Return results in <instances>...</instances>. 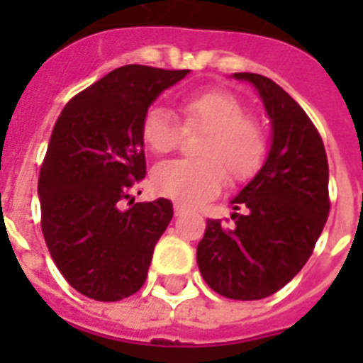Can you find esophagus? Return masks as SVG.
I'll list each match as a JSON object with an SVG mask.
<instances>
[{"instance_id":"esophagus-1","label":"esophagus","mask_w":363,"mask_h":363,"mask_svg":"<svg viewBox=\"0 0 363 363\" xmlns=\"http://www.w3.org/2000/svg\"><path fill=\"white\" fill-rule=\"evenodd\" d=\"M173 209H175V216H181V215H184V207H182V205L175 203V207H173Z\"/></svg>"}]
</instances>
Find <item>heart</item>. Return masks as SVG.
I'll list each match as a JSON object with an SVG mask.
<instances>
[{
	"instance_id": "1",
	"label": "heart",
	"mask_w": 363,
	"mask_h": 363,
	"mask_svg": "<svg viewBox=\"0 0 363 363\" xmlns=\"http://www.w3.org/2000/svg\"><path fill=\"white\" fill-rule=\"evenodd\" d=\"M184 130H203L199 158L171 160L154 169V190L181 205H199L220 192L226 173L242 182L264 164L265 133L256 118L232 94L222 90L194 94L181 99ZM141 137L152 152L167 154L181 143L182 128L164 107H150L141 122Z\"/></svg>"
}]
</instances>
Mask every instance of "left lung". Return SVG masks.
<instances>
[{
	"label": "left lung",
	"mask_w": 363,
	"mask_h": 363,
	"mask_svg": "<svg viewBox=\"0 0 363 363\" xmlns=\"http://www.w3.org/2000/svg\"><path fill=\"white\" fill-rule=\"evenodd\" d=\"M250 82L271 122L264 165L232 199V226L207 220L198 245L201 277L224 298L264 299L298 275L328 220V158L315 124L277 82L233 73Z\"/></svg>",
	"instance_id": "1"
}]
</instances>
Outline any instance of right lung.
I'll return each mask as SVG.
<instances>
[{"instance_id":"1","label":"right lung","mask_w":363,"mask_h":363,"mask_svg":"<svg viewBox=\"0 0 363 363\" xmlns=\"http://www.w3.org/2000/svg\"><path fill=\"white\" fill-rule=\"evenodd\" d=\"M188 73L118 67L77 94L54 124L37 186L41 230L60 273L86 298L118 301L147 279L173 205L133 203L130 190L147 175L141 122Z\"/></svg>"}]
</instances>
